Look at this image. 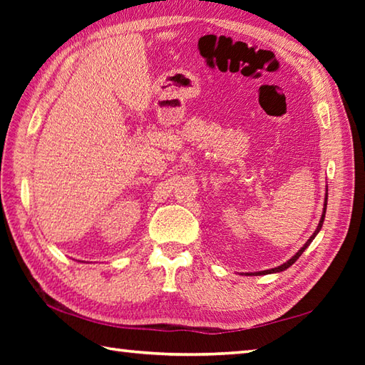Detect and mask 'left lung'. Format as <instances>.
I'll return each mask as SVG.
<instances>
[{"mask_svg": "<svg viewBox=\"0 0 365 365\" xmlns=\"http://www.w3.org/2000/svg\"><path fill=\"white\" fill-rule=\"evenodd\" d=\"M324 208H323V213H322V218H320V222H319V226H317V229H315V232H314V234H312V237L311 238H309L307 240V242H306V245L304 246H302L301 247V250L297 252V254H294L293 255V257L290 259V260H287L285 263H282V265L281 267H276V268H271V269H265V271H257V273H250V274H247V276H260V274H271V273H279V271H284V269H287V268H289V267H292L293 265V263L294 262H297L299 257H301V254L302 252H304V250H306V247L309 246V245H311L312 243V240L317 237V234H319V232H320V229H322V226H323V221H324V215H327V205H328V195L327 196H324Z\"/></svg>", "mask_w": 365, "mask_h": 365, "instance_id": "left-lung-1", "label": "left lung"}]
</instances>
